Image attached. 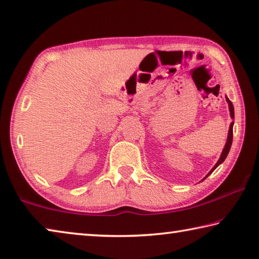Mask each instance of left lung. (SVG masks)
Here are the masks:
<instances>
[{
  "instance_id": "obj_1",
  "label": "left lung",
  "mask_w": 259,
  "mask_h": 259,
  "mask_svg": "<svg viewBox=\"0 0 259 259\" xmlns=\"http://www.w3.org/2000/svg\"><path fill=\"white\" fill-rule=\"evenodd\" d=\"M226 102L229 103V107H230V114H231V117L232 119H234V107H233V104L231 103V100L226 97ZM233 124H234V122H232V123L230 124V130H229V136H227V140H226V144H225V147H224V150H223V152H222V155H221V157H219V160L217 161V163L214 164V166L213 168L210 170V172L207 175V176L205 177H208L210 174H211L214 169L217 168V166L221 164V163H223V162L225 161V159H226V156H227V154H229V152H230V148H231V145H232V140H233Z\"/></svg>"
}]
</instances>
